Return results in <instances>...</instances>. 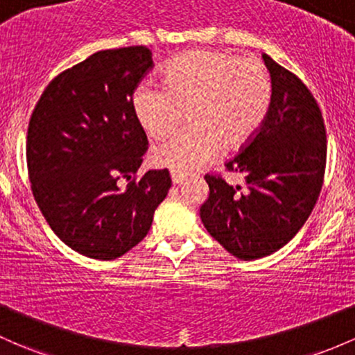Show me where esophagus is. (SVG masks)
<instances>
[{
  "label": "esophagus",
  "mask_w": 355,
  "mask_h": 355,
  "mask_svg": "<svg viewBox=\"0 0 355 355\" xmlns=\"http://www.w3.org/2000/svg\"><path fill=\"white\" fill-rule=\"evenodd\" d=\"M184 180H185L184 173H178V171H171V182H173V185H180Z\"/></svg>",
  "instance_id": "obj_1"
}]
</instances>
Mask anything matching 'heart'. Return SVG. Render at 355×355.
<instances>
[{
  "mask_svg": "<svg viewBox=\"0 0 355 355\" xmlns=\"http://www.w3.org/2000/svg\"><path fill=\"white\" fill-rule=\"evenodd\" d=\"M272 100L262 62L230 52L197 49L171 59L163 87L134 89L132 110L155 139L177 129L185 110L190 124L153 149L156 166L187 173L211 162L219 149L243 148L259 132Z\"/></svg>",
  "mask_w": 355,
  "mask_h": 355,
  "instance_id": "obj_1",
  "label": "heart"
}]
</instances>
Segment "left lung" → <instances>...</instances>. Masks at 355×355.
<instances>
[{
  "label": "left lung",
  "instance_id": "1",
  "mask_svg": "<svg viewBox=\"0 0 355 355\" xmlns=\"http://www.w3.org/2000/svg\"><path fill=\"white\" fill-rule=\"evenodd\" d=\"M272 100L259 132L226 170L245 189L206 175L200 219L216 241L241 260H257L289 243L311 214L323 185L327 132L322 110L294 73L263 54Z\"/></svg>",
  "mask_w": 355,
  "mask_h": 355
}]
</instances>
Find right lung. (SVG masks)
Returning <instances> with one entry per match:
<instances>
[{"label":"right lung","instance_id":"add662e5","mask_svg":"<svg viewBox=\"0 0 355 355\" xmlns=\"http://www.w3.org/2000/svg\"><path fill=\"white\" fill-rule=\"evenodd\" d=\"M153 68L144 46L107 49L54 78L28 122L27 168L35 202L69 248L114 260L148 234L171 187L168 170L139 180L148 137L132 95ZM119 178L131 182L118 189Z\"/></svg>","mask_w":355,"mask_h":355}]
</instances>
